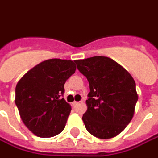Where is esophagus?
Masks as SVG:
<instances>
[{
  "mask_svg": "<svg viewBox=\"0 0 158 158\" xmlns=\"http://www.w3.org/2000/svg\"><path fill=\"white\" fill-rule=\"evenodd\" d=\"M77 105H79V102H73V106H77Z\"/></svg>",
  "mask_w": 158,
  "mask_h": 158,
  "instance_id": "obj_1",
  "label": "esophagus"
}]
</instances>
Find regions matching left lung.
I'll return each mask as SVG.
<instances>
[{
  "label": "left lung",
  "mask_w": 158,
  "mask_h": 158,
  "mask_svg": "<svg viewBox=\"0 0 158 158\" xmlns=\"http://www.w3.org/2000/svg\"><path fill=\"white\" fill-rule=\"evenodd\" d=\"M75 62L89 82L88 109L82 116L86 129L98 139H112L133 117L138 101L135 81L127 69L106 56Z\"/></svg>",
  "instance_id": "obj_1"
}]
</instances>
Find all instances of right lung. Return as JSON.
I'll return each instance as SVG.
<instances>
[{"mask_svg":"<svg viewBox=\"0 0 158 158\" xmlns=\"http://www.w3.org/2000/svg\"><path fill=\"white\" fill-rule=\"evenodd\" d=\"M76 62L48 59L27 71L15 88V104L30 131L51 138L64 129L71 106L62 95L64 83L77 69Z\"/></svg>","mask_w":158,"mask_h":158,"instance_id":"obj_1","label":"right lung"}]
</instances>
